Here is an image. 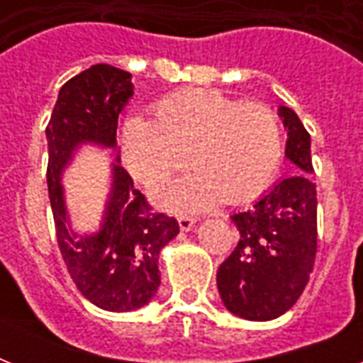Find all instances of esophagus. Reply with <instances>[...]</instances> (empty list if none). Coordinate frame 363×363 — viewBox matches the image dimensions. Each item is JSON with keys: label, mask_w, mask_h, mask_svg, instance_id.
I'll return each mask as SVG.
<instances>
[{"label": "esophagus", "mask_w": 363, "mask_h": 363, "mask_svg": "<svg viewBox=\"0 0 363 363\" xmlns=\"http://www.w3.org/2000/svg\"><path fill=\"white\" fill-rule=\"evenodd\" d=\"M194 224H196V218H194V216H186V215L179 216V226H181L182 232H188V230H192Z\"/></svg>", "instance_id": "34e87169"}]
</instances>
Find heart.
<instances>
[{"instance_id":"heart-1","label":"heart","mask_w":363,"mask_h":363,"mask_svg":"<svg viewBox=\"0 0 363 363\" xmlns=\"http://www.w3.org/2000/svg\"><path fill=\"white\" fill-rule=\"evenodd\" d=\"M122 147L130 171L148 186L182 169L190 154L196 171L158 188L156 199L165 209L201 211L264 192L281 165L284 137L265 105L186 90L162 99L152 122H125Z\"/></svg>"}]
</instances>
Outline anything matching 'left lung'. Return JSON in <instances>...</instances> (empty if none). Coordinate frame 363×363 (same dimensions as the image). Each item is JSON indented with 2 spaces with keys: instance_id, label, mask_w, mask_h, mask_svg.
Returning a JSON list of instances; mask_svg holds the SVG:
<instances>
[{
  "instance_id": "8db88e82",
  "label": "left lung",
  "mask_w": 363,
  "mask_h": 363,
  "mask_svg": "<svg viewBox=\"0 0 363 363\" xmlns=\"http://www.w3.org/2000/svg\"><path fill=\"white\" fill-rule=\"evenodd\" d=\"M286 158L296 173L284 177L250 209L232 216L239 242L216 271L226 309L245 320H273L292 307L309 282L316 256V184L311 181V135L284 105Z\"/></svg>"
}]
</instances>
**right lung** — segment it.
<instances>
[{"instance_id":"1","label":"right lung","mask_w":363,"mask_h":363,"mask_svg":"<svg viewBox=\"0 0 363 363\" xmlns=\"http://www.w3.org/2000/svg\"><path fill=\"white\" fill-rule=\"evenodd\" d=\"M131 96L128 71L96 64L60 88L47 125L48 198L60 252L82 296L113 313L135 311L154 298L160 250L179 233V222L152 211L116 156L101 228L79 235L71 228L60 181L81 145L116 147L118 115Z\"/></svg>"}]
</instances>
